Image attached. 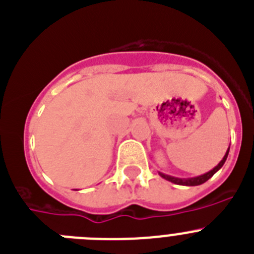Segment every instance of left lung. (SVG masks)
<instances>
[{
	"instance_id": "left-lung-1",
	"label": "left lung",
	"mask_w": 254,
	"mask_h": 254,
	"mask_svg": "<svg viewBox=\"0 0 254 254\" xmlns=\"http://www.w3.org/2000/svg\"><path fill=\"white\" fill-rule=\"evenodd\" d=\"M229 149H230V147H229ZM229 149H228V151H226L225 156H224V158H223V160L220 161V163L217 164V165L214 168V169L210 170V172L206 173V174H203V176H199V177H196V178H190V179L174 178V177L167 176V174H163V173H160V176L163 177L164 179H167V181L172 182V183H176V185H181V186H199V185H202V183H205L206 181H208V179H210L211 177L214 176L215 173H216L217 170L220 169V168L223 167L224 163H225V160H226V158H228Z\"/></svg>"
}]
</instances>
